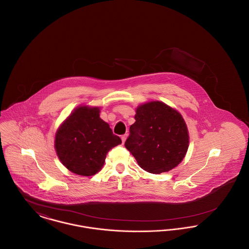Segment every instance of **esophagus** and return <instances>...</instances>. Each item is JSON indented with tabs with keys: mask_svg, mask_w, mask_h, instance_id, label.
Instances as JSON below:
<instances>
[{
	"mask_svg": "<svg viewBox=\"0 0 249 249\" xmlns=\"http://www.w3.org/2000/svg\"><path fill=\"white\" fill-rule=\"evenodd\" d=\"M127 137H128V134H124V135H122V136H121V140H122V142H123V143H124L125 141H126Z\"/></svg>",
	"mask_w": 249,
	"mask_h": 249,
	"instance_id": "obj_1",
	"label": "esophagus"
}]
</instances>
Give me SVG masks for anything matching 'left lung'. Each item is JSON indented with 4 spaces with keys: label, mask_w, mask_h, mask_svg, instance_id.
Returning a JSON list of instances; mask_svg holds the SVG:
<instances>
[{
    "label": "left lung",
    "mask_w": 249,
    "mask_h": 249,
    "mask_svg": "<svg viewBox=\"0 0 249 249\" xmlns=\"http://www.w3.org/2000/svg\"><path fill=\"white\" fill-rule=\"evenodd\" d=\"M134 119L125 146L142 169L161 174L183 160L190 136L178 111L162 102L152 101L137 107Z\"/></svg>",
    "instance_id": "left-lung-1"
}]
</instances>
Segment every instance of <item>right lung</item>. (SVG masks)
Here are the masks:
<instances>
[{"mask_svg": "<svg viewBox=\"0 0 249 249\" xmlns=\"http://www.w3.org/2000/svg\"><path fill=\"white\" fill-rule=\"evenodd\" d=\"M121 143L109 124L100 118V107H76L59 127L55 149L71 173L91 177L105 164L107 152Z\"/></svg>", "mask_w": 249, "mask_h": 249, "instance_id": "right-lung-1", "label": "right lung"}]
</instances>
